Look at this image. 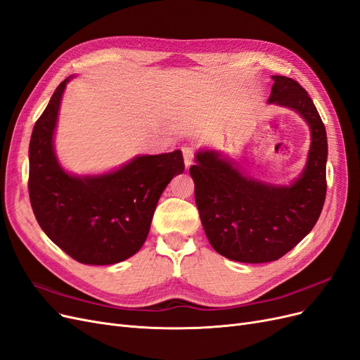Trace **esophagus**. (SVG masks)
<instances>
[{
	"mask_svg": "<svg viewBox=\"0 0 360 360\" xmlns=\"http://www.w3.org/2000/svg\"><path fill=\"white\" fill-rule=\"evenodd\" d=\"M181 152H183V159H184V165L186 168H189L193 162V155H195V150L193 147L191 146H183L181 147Z\"/></svg>",
	"mask_w": 360,
	"mask_h": 360,
	"instance_id": "obj_1",
	"label": "esophagus"
}]
</instances>
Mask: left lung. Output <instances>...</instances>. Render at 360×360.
<instances>
[{
	"instance_id": "left-lung-1",
	"label": "left lung",
	"mask_w": 360,
	"mask_h": 360,
	"mask_svg": "<svg viewBox=\"0 0 360 360\" xmlns=\"http://www.w3.org/2000/svg\"><path fill=\"white\" fill-rule=\"evenodd\" d=\"M268 104L296 111L309 128L305 167L290 184L247 176L217 150H200L189 172L195 202L213 249L243 264H265L290 252L316 225L326 198L328 139L307 91L293 79L272 76Z\"/></svg>"
}]
</instances>
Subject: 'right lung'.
<instances>
[{
    "mask_svg": "<svg viewBox=\"0 0 360 360\" xmlns=\"http://www.w3.org/2000/svg\"><path fill=\"white\" fill-rule=\"evenodd\" d=\"M53 92L30 141V200L44 233L86 265H113L137 253L160 195L184 171L180 150L139 155L103 174H71L59 164L55 129L67 83Z\"/></svg>",
    "mask_w": 360,
    "mask_h": 360,
    "instance_id": "obj_1",
    "label": "right lung"
}]
</instances>
